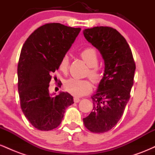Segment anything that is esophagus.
I'll list each match as a JSON object with an SVG mask.
<instances>
[{
  "mask_svg": "<svg viewBox=\"0 0 155 155\" xmlns=\"http://www.w3.org/2000/svg\"><path fill=\"white\" fill-rule=\"evenodd\" d=\"M74 101L75 103H79L80 101V99L79 98V97H74Z\"/></svg>",
  "mask_w": 155,
  "mask_h": 155,
  "instance_id": "esophagus-1",
  "label": "esophagus"
}]
</instances>
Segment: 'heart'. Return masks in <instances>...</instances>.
<instances>
[{
	"label": "heart",
	"mask_w": 155,
	"mask_h": 155,
	"mask_svg": "<svg viewBox=\"0 0 155 155\" xmlns=\"http://www.w3.org/2000/svg\"><path fill=\"white\" fill-rule=\"evenodd\" d=\"M80 57L89 66L87 75L92 81L98 83L101 81V74L99 68L97 66L98 63V54L95 49L91 47L85 48L79 53ZM70 60L67 54L63 55L60 60L59 69L62 72L66 73L68 70ZM64 87L68 92L76 97L87 95L92 91V84L88 79H78L74 78L65 80Z\"/></svg>",
	"instance_id": "obj_1"
}]
</instances>
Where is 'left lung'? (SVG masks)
Here are the masks:
<instances>
[{
	"label": "left lung",
	"instance_id": "8db88e82",
	"mask_svg": "<svg viewBox=\"0 0 155 155\" xmlns=\"http://www.w3.org/2000/svg\"><path fill=\"white\" fill-rule=\"evenodd\" d=\"M84 35L104 60V77L92 96L93 111L83 119L92 133H103L113 128L123 115L130 97L136 64L125 38L110 27L84 30Z\"/></svg>",
	"mask_w": 155,
	"mask_h": 155
}]
</instances>
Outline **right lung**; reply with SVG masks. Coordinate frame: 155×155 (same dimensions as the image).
<instances>
[{
    "label": "right lung",
    "mask_w": 155,
    "mask_h": 155,
    "mask_svg": "<svg viewBox=\"0 0 155 155\" xmlns=\"http://www.w3.org/2000/svg\"><path fill=\"white\" fill-rule=\"evenodd\" d=\"M81 28L48 23L32 33L23 44L17 76L20 106L24 115L40 130L58 127L65 108L74 104L68 92L51 96L49 87L52 73L71 47Z\"/></svg>",
    "instance_id": "obj_1"
}]
</instances>
